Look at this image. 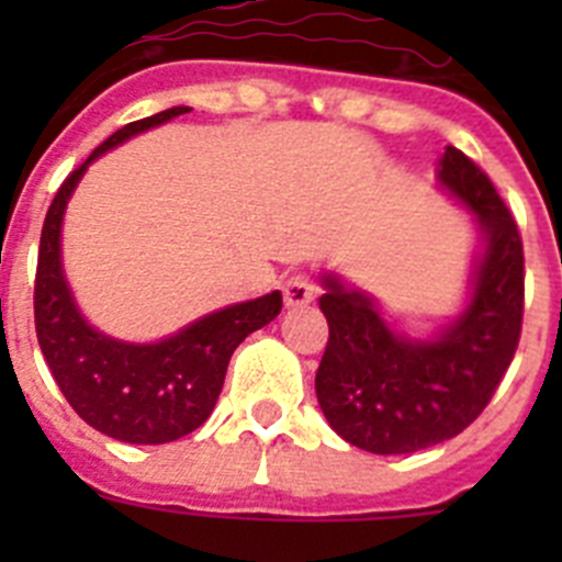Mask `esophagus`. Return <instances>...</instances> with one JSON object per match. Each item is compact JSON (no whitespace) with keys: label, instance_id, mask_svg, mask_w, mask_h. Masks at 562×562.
Wrapping results in <instances>:
<instances>
[{"label":"esophagus","instance_id":"34e87169","mask_svg":"<svg viewBox=\"0 0 562 562\" xmlns=\"http://www.w3.org/2000/svg\"><path fill=\"white\" fill-rule=\"evenodd\" d=\"M315 301V286L306 276H292L284 281V306L286 310H304Z\"/></svg>","mask_w":562,"mask_h":562}]
</instances>
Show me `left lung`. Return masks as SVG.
Here are the masks:
<instances>
[{"label":"left lung","mask_w":562,"mask_h":562,"mask_svg":"<svg viewBox=\"0 0 562 562\" xmlns=\"http://www.w3.org/2000/svg\"><path fill=\"white\" fill-rule=\"evenodd\" d=\"M436 182L473 216L475 245L464 301L448 324L408 335L389 324L371 292L337 272L321 276L329 342L315 394L340 439L402 456L453 439L493 400L513 362L524 317V245L490 177L448 146Z\"/></svg>","instance_id":"8db88e82"}]
</instances>
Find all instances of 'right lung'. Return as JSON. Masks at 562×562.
<instances>
[{
	"mask_svg": "<svg viewBox=\"0 0 562 562\" xmlns=\"http://www.w3.org/2000/svg\"><path fill=\"white\" fill-rule=\"evenodd\" d=\"M191 112L171 106L117 128L58 188L42 227L36 267V335L58 389L78 416L103 436L128 445H166L211 416L225 385L227 362L250 331L276 321L281 292L222 306L151 342L112 337L92 326L64 272V213L98 157L137 134Z\"/></svg>",
	"mask_w": 562,
	"mask_h": 562,
	"instance_id": "add662e5",
	"label": "right lung"
}]
</instances>
